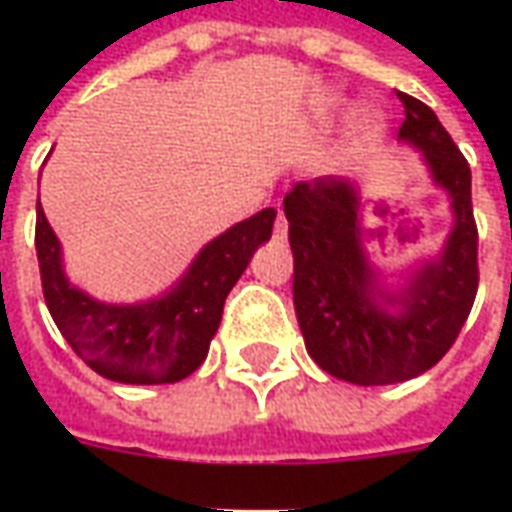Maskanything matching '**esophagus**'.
<instances>
[{
  "label": "esophagus",
  "instance_id": "1",
  "mask_svg": "<svg viewBox=\"0 0 512 512\" xmlns=\"http://www.w3.org/2000/svg\"><path fill=\"white\" fill-rule=\"evenodd\" d=\"M288 235V219H285V213L279 211L277 222H274V238H285Z\"/></svg>",
  "mask_w": 512,
  "mask_h": 512
}]
</instances>
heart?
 <instances>
[{"instance_id": "1", "label": "heart", "mask_w": 512, "mask_h": 512, "mask_svg": "<svg viewBox=\"0 0 512 512\" xmlns=\"http://www.w3.org/2000/svg\"><path fill=\"white\" fill-rule=\"evenodd\" d=\"M340 109V101L337 98H323L318 112L321 115H334ZM384 134V120L376 115V112H356L354 120H351V134H348V145H345V153L348 156H362L367 150H373L378 145V139Z\"/></svg>"}]
</instances>
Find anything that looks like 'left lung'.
<instances>
[{"mask_svg": "<svg viewBox=\"0 0 512 512\" xmlns=\"http://www.w3.org/2000/svg\"><path fill=\"white\" fill-rule=\"evenodd\" d=\"M406 109L397 142L417 150L430 183L450 200L439 252L386 274L365 244V197L348 178L296 183L285 197L293 249V304L307 354L348 384L384 386L422 376L450 351L477 296L472 172L433 109Z\"/></svg>", "mask_w": 512, "mask_h": 512, "instance_id": "left-lung-1", "label": "left lung"}]
</instances>
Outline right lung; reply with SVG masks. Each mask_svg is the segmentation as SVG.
Returning a JSON list of instances; mask_svg holds the SVG:
<instances>
[{"label":"right lung","instance_id":"1","mask_svg":"<svg viewBox=\"0 0 512 512\" xmlns=\"http://www.w3.org/2000/svg\"><path fill=\"white\" fill-rule=\"evenodd\" d=\"M277 211L227 227L194 255L164 293L112 304L73 285L57 233L38 202V249L43 296L51 318L84 365L117 384H178L205 362L227 293L274 230Z\"/></svg>","mask_w":512,"mask_h":512}]
</instances>
